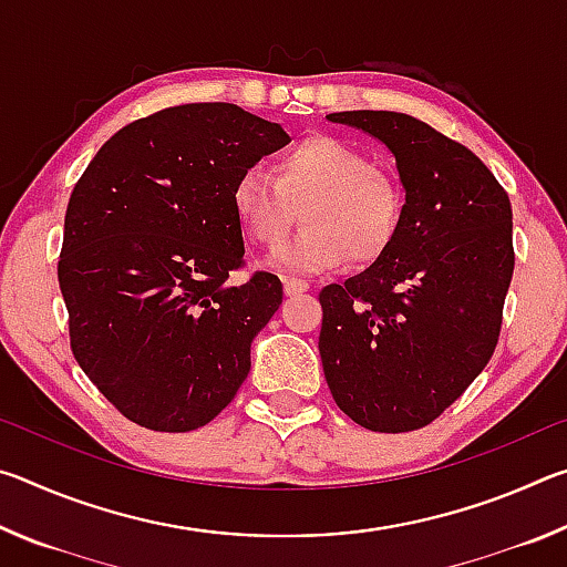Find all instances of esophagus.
Here are the masks:
<instances>
[{
    "mask_svg": "<svg viewBox=\"0 0 567 567\" xmlns=\"http://www.w3.org/2000/svg\"><path fill=\"white\" fill-rule=\"evenodd\" d=\"M282 285H285V295L287 297H295V295H302V292L310 290V282L297 280V277H285Z\"/></svg>",
    "mask_w": 567,
    "mask_h": 567,
    "instance_id": "1",
    "label": "esophagus"
}]
</instances>
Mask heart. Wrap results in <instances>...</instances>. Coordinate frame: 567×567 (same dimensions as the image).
<instances>
[{"instance_id":"b5f03b06","label":"heart","mask_w":567,"mask_h":567,"mask_svg":"<svg viewBox=\"0 0 567 567\" xmlns=\"http://www.w3.org/2000/svg\"><path fill=\"white\" fill-rule=\"evenodd\" d=\"M233 209L245 233L267 249L285 243L302 209L307 225L275 255V265L315 275L350 260H380L400 233L402 192L358 147L315 134L282 152L272 175L245 169L233 185Z\"/></svg>"}]
</instances>
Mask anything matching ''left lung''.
Masks as SVG:
<instances>
[{"label":"left lung","mask_w":567,"mask_h":567,"mask_svg":"<svg viewBox=\"0 0 567 567\" xmlns=\"http://www.w3.org/2000/svg\"><path fill=\"white\" fill-rule=\"evenodd\" d=\"M395 157L405 189L395 243L320 292V358L338 408L372 433L440 417L493 358L513 280V209L460 142L402 112H332Z\"/></svg>","instance_id":"obj_1"}]
</instances>
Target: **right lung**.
Returning a JSON list of instances; mask_svg holds the SVG:
<instances>
[{"instance_id":"add662e5","label":"right lung","mask_w":567,"mask_h":567,"mask_svg":"<svg viewBox=\"0 0 567 567\" xmlns=\"http://www.w3.org/2000/svg\"><path fill=\"white\" fill-rule=\"evenodd\" d=\"M287 142L237 104H179L112 134L74 185L56 265L72 352L137 425L189 433L245 382L282 282H227L245 262L233 185Z\"/></svg>"}]
</instances>
